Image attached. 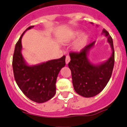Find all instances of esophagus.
Segmentation results:
<instances>
[{"label": "esophagus", "mask_w": 127, "mask_h": 127, "mask_svg": "<svg viewBox=\"0 0 127 127\" xmlns=\"http://www.w3.org/2000/svg\"><path fill=\"white\" fill-rule=\"evenodd\" d=\"M65 62H66V65L70 62V57L69 56H68V55H66V59H65Z\"/></svg>", "instance_id": "1"}]
</instances>
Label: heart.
<instances>
[{"label": "heart", "instance_id": "1", "mask_svg": "<svg viewBox=\"0 0 127 127\" xmlns=\"http://www.w3.org/2000/svg\"><path fill=\"white\" fill-rule=\"evenodd\" d=\"M81 33V31L80 30H76L70 34L69 38L70 39L74 40L78 37ZM88 40H89V35L87 34H83L81 36L79 37V38L76 41L74 44V47L76 51H81L87 45Z\"/></svg>", "mask_w": 127, "mask_h": 127}]
</instances>
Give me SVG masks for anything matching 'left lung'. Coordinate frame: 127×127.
<instances>
[{
    "mask_svg": "<svg viewBox=\"0 0 127 127\" xmlns=\"http://www.w3.org/2000/svg\"><path fill=\"white\" fill-rule=\"evenodd\" d=\"M91 24H93V22ZM102 34L107 37L112 50L111 57L107 61L97 65L89 61V52L94 47L96 41L86 46L80 53H69L71 61L68 66L71 71L74 89L78 95L85 97L95 96L100 93L112 74L115 62L113 40L106 30H103Z\"/></svg>",
    "mask_w": 127,
    "mask_h": 127,
    "instance_id": "8db88e82",
    "label": "left lung"
}]
</instances>
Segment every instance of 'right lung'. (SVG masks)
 I'll list each match as a JSON object with an SVG mask.
<instances>
[{
    "mask_svg": "<svg viewBox=\"0 0 127 127\" xmlns=\"http://www.w3.org/2000/svg\"><path fill=\"white\" fill-rule=\"evenodd\" d=\"M22 33L15 47L12 67L15 81L22 93L33 102L41 103L52 99L56 93L58 74L65 65V56L35 65H29L22 55Z\"/></svg>",
    "mask_w": 127,
    "mask_h": 127,
    "instance_id": "right-lung-1",
    "label": "right lung"
}]
</instances>
